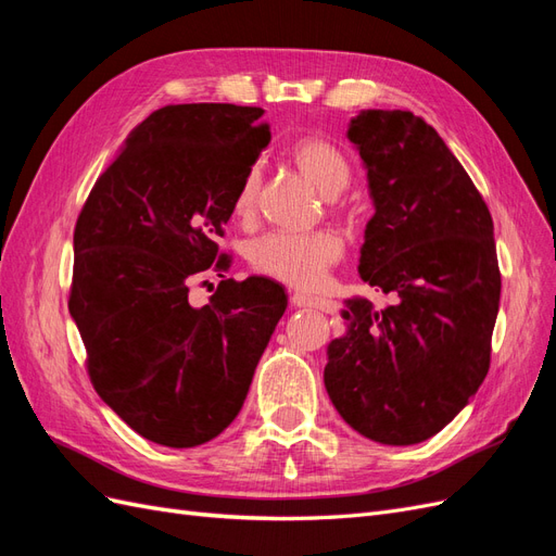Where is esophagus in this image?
I'll return each mask as SVG.
<instances>
[{"instance_id":"obj_1","label":"esophagus","mask_w":556,"mask_h":556,"mask_svg":"<svg viewBox=\"0 0 556 556\" xmlns=\"http://www.w3.org/2000/svg\"><path fill=\"white\" fill-rule=\"evenodd\" d=\"M292 304L304 306V308H317V311H325V313L333 311V301H329L325 296H317V294H308V292L292 294Z\"/></svg>"}]
</instances>
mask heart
I'll use <instances>...</instances> for the list:
<instances>
[{
  "label": "heart",
  "mask_w": 556,
  "mask_h": 556,
  "mask_svg": "<svg viewBox=\"0 0 556 556\" xmlns=\"http://www.w3.org/2000/svg\"><path fill=\"white\" fill-rule=\"evenodd\" d=\"M290 160L325 197L341 194L352 176V166L343 150L323 139L304 137L290 148ZM260 169L245 172L233 194L231 211L239 220H250L257 208ZM343 257V243L331 231L288 233L274 231L250 245L248 260L260 276L292 285L299 290H313L323 285L331 266Z\"/></svg>",
  "instance_id": "b5f03b06"
}]
</instances>
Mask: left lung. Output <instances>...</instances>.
I'll return each instance as SVG.
<instances>
[{"label":"left lung","mask_w":556,"mask_h":556,"mask_svg":"<svg viewBox=\"0 0 556 556\" xmlns=\"http://www.w3.org/2000/svg\"><path fill=\"white\" fill-rule=\"evenodd\" d=\"M348 139L376 213L359 276L392 301L348 299V333L329 343L325 387L345 422L384 445H413L452 422L492 357L501 271L482 194L431 125L368 109Z\"/></svg>","instance_id":"left-lung-1"}]
</instances>
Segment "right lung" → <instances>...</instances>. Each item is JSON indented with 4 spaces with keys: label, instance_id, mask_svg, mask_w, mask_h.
I'll list each match as a JSON object with an SVG mask.
<instances>
[{
    "label": "right lung",
    "instance_id": "add662e5",
    "mask_svg": "<svg viewBox=\"0 0 556 556\" xmlns=\"http://www.w3.org/2000/svg\"><path fill=\"white\" fill-rule=\"evenodd\" d=\"M262 113L237 104L153 111L76 220L70 313L88 376L123 422L166 447L201 445L233 422L288 308L282 285L262 276L226 278L201 309L187 301L192 275L231 264L215 239L271 141Z\"/></svg>",
    "mask_w": 556,
    "mask_h": 556
}]
</instances>
